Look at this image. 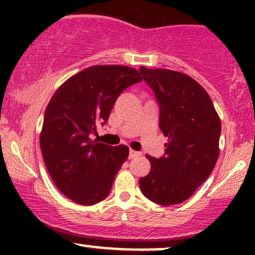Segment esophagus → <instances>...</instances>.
<instances>
[{"mask_svg": "<svg viewBox=\"0 0 255 255\" xmlns=\"http://www.w3.org/2000/svg\"><path fill=\"white\" fill-rule=\"evenodd\" d=\"M137 156H140V152L137 151H134V150H129V159H133V158H135Z\"/></svg>", "mask_w": 255, "mask_h": 255, "instance_id": "1", "label": "esophagus"}]
</instances>
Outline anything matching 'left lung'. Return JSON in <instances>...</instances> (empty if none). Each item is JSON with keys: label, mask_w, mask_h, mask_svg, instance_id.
<instances>
[{"label": "left lung", "mask_w": 255, "mask_h": 255, "mask_svg": "<svg viewBox=\"0 0 255 255\" xmlns=\"http://www.w3.org/2000/svg\"><path fill=\"white\" fill-rule=\"evenodd\" d=\"M159 103L165 154H146L151 170L139 180L142 194L159 205L183 203L207 180L219 156L222 124L209 93L184 73L140 67Z\"/></svg>", "instance_id": "left-lung-1"}]
</instances>
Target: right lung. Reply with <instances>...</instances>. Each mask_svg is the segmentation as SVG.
<instances>
[{
  "mask_svg": "<svg viewBox=\"0 0 255 255\" xmlns=\"http://www.w3.org/2000/svg\"><path fill=\"white\" fill-rule=\"evenodd\" d=\"M141 80L130 67L92 66L64 81L49 102L40 150L54 183L74 203L93 205L109 195L129 148L102 144L90 134L108 121L122 91Z\"/></svg>",
  "mask_w": 255,
  "mask_h": 255,
  "instance_id": "obj_1",
  "label": "right lung"
}]
</instances>
